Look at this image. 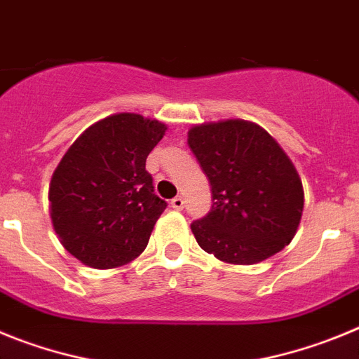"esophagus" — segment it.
<instances>
[{
    "mask_svg": "<svg viewBox=\"0 0 359 359\" xmlns=\"http://www.w3.org/2000/svg\"><path fill=\"white\" fill-rule=\"evenodd\" d=\"M170 205H172V208H176V210H182V208L185 207V201H183L182 196H176V198L170 201Z\"/></svg>",
    "mask_w": 359,
    "mask_h": 359,
    "instance_id": "obj_1",
    "label": "esophagus"
}]
</instances>
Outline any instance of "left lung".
I'll list each match as a JSON object with an SVG mask.
<instances>
[{
    "label": "left lung",
    "mask_w": 359,
    "mask_h": 359,
    "mask_svg": "<svg viewBox=\"0 0 359 359\" xmlns=\"http://www.w3.org/2000/svg\"><path fill=\"white\" fill-rule=\"evenodd\" d=\"M189 147L212 187V210L190 224L207 253L228 264H257L293 241L304 187L273 136L241 118L196 123Z\"/></svg>",
    "instance_id": "left-lung-1"
}]
</instances>
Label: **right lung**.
I'll use <instances>...</instances> for the list:
<instances>
[{"label": "right lung", "mask_w": 359, "mask_h": 359, "mask_svg": "<svg viewBox=\"0 0 359 359\" xmlns=\"http://www.w3.org/2000/svg\"><path fill=\"white\" fill-rule=\"evenodd\" d=\"M167 126L136 113L91 123L53 170L48 201L53 230L82 264L111 269L140 257L167 203L145 170Z\"/></svg>", "instance_id": "right-lung-1"}]
</instances>
